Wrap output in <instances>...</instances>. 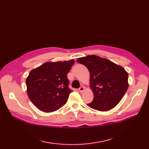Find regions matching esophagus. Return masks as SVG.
Segmentation results:
<instances>
[{
  "label": "esophagus",
  "instance_id": "obj_1",
  "mask_svg": "<svg viewBox=\"0 0 149 149\" xmlns=\"http://www.w3.org/2000/svg\"><path fill=\"white\" fill-rule=\"evenodd\" d=\"M84 90V87H83V86H81V87H80V88H79V91H80V92H83Z\"/></svg>",
  "mask_w": 149,
  "mask_h": 149
}]
</instances>
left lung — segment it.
Instances as JSON below:
<instances>
[{
	"label": "left lung",
	"instance_id": "8db88e82",
	"mask_svg": "<svg viewBox=\"0 0 149 149\" xmlns=\"http://www.w3.org/2000/svg\"><path fill=\"white\" fill-rule=\"evenodd\" d=\"M77 61L90 72V87L94 97L88 106L99 111L115 107L128 89V73L122 66L95 55L79 58Z\"/></svg>",
	"mask_w": 149,
	"mask_h": 149
}]
</instances>
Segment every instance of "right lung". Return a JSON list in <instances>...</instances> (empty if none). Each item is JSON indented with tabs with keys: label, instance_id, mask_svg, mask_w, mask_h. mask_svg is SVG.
I'll list each match as a JSON object with an SVG mask.
<instances>
[{
	"label": "right lung",
	"instance_id": "add662e5",
	"mask_svg": "<svg viewBox=\"0 0 149 149\" xmlns=\"http://www.w3.org/2000/svg\"><path fill=\"white\" fill-rule=\"evenodd\" d=\"M72 59L46 62L33 69L26 78L29 98L39 110L45 112L57 111L64 106L72 92L67 74L74 64Z\"/></svg>",
	"mask_w": 149,
	"mask_h": 149
}]
</instances>
